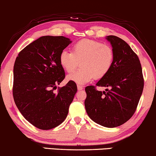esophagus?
I'll return each mask as SVG.
<instances>
[{
    "instance_id": "1",
    "label": "esophagus",
    "mask_w": 156,
    "mask_h": 156,
    "mask_svg": "<svg viewBox=\"0 0 156 156\" xmlns=\"http://www.w3.org/2000/svg\"><path fill=\"white\" fill-rule=\"evenodd\" d=\"M77 87H78V90H82L83 88V87L82 86H80V85H78V86H77Z\"/></svg>"
}]
</instances>
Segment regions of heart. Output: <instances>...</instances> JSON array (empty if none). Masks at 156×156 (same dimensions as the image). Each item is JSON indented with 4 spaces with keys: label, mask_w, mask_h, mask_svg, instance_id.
Wrapping results in <instances>:
<instances>
[{
    "label": "heart",
    "mask_w": 156,
    "mask_h": 156,
    "mask_svg": "<svg viewBox=\"0 0 156 156\" xmlns=\"http://www.w3.org/2000/svg\"><path fill=\"white\" fill-rule=\"evenodd\" d=\"M114 61V51L109 44L90 39H82L73 45L72 52L63 50L59 56V62L67 73L77 71L67 76V80L78 85L95 78L101 79L109 73Z\"/></svg>",
    "instance_id": "obj_1"
}]
</instances>
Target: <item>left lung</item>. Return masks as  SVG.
Returning <instances> with one entry per match:
<instances>
[{
	"mask_svg": "<svg viewBox=\"0 0 156 156\" xmlns=\"http://www.w3.org/2000/svg\"><path fill=\"white\" fill-rule=\"evenodd\" d=\"M106 39L113 48V64L96 86L109 89L102 92L95 86H86L84 104L93 121L112 128L123 125L135 114L143 90L144 78L138 56L129 44L113 35Z\"/></svg>",
	"mask_w": 156,
	"mask_h": 156,
	"instance_id": "1",
	"label": "left lung"
}]
</instances>
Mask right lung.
<instances>
[{"instance_id": "1", "label": "right lung", "mask_w": 156, "mask_h": 156, "mask_svg": "<svg viewBox=\"0 0 156 156\" xmlns=\"http://www.w3.org/2000/svg\"><path fill=\"white\" fill-rule=\"evenodd\" d=\"M71 43L62 36H44L24 47L13 66V96L23 117L40 129H50L66 119L77 92L76 83L64 80L60 52Z\"/></svg>"}]
</instances>
